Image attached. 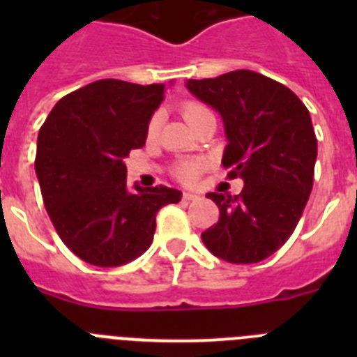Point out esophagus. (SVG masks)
Here are the masks:
<instances>
[{"label": "esophagus", "instance_id": "1", "mask_svg": "<svg viewBox=\"0 0 357 357\" xmlns=\"http://www.w3.org/2000/svg\"><path fill=\"white\" fill-rule=\"evenodd\" d=\"M182 198H184V200H188V202H191V200H197L198 195L197 193H189V191H185V193L182 195Z\"/></svg>", "mask_w": 357, "mask_h": 357}]
</instances>
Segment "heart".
<instances>
[{
  "label": "heart",
  "mask_w": 357,
  "mask_h": 357,
  "mask_svg": "<svg viewBox=\"0 0 357 357\" xmlns=\"http://www.w3.org/2000/svg\"><path fill=\"white\" fill-rule=\"evenodd\" d=\"M181 112L182 116H184L185 121L189 123V125H193L197 119H200L202 116L209 114L211 110L207 109L204 103L200 102H193V100H189V102H184L181 105ZM157 130V116H153V118L150 119V123H148V134H155ZM204 169H206V162L202 159H185V160H181V162L176 164L175 166V175L176 178H181L182 182H185V184H193V182L198 181V176L204 173Z\"/></svg>",
  "instance_id": "heart-1"
}]
</instances>
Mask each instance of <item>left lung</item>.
Instances as JSON below:
<instances>
[{"instance_id": "1", "label": "left lung", "mask_w": 357, "mask_h": 357, "mask_svg": "<svg viewBox=\"0 0 357 357\" xmlns=\"http://www.w3.org/2000/svg\"><path fill=\"white\" fill-rule=\"evenodd\" d=\"M188 89L223 118L229 144L222 164L241 176V193H209L220 220L202 241L220 259L250 264L279 250L301 220L313 189L317 135L291 89L248 69L188 80Z\"/></svg>"}]
</instances>
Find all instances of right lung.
I'll return each instance as SVG.
<instances>
[{"label":"right lung","instance_id":"right-lung-1","mask_svg":"<svg viewBox=\"0 0 357 357\" xmlns=\"http://www.w3.org/2000/svg\"><path fill=\"white\" fill-rule=\"evenodd\" d=\"M164 84L98 80L56 102L37 137L44 207L66 247L94 266H121L148 250L160 207L178 189L127 185L125 157L144 146Z\"/></svg>","mask_w":357,"mask_h":357}]
</instances>
